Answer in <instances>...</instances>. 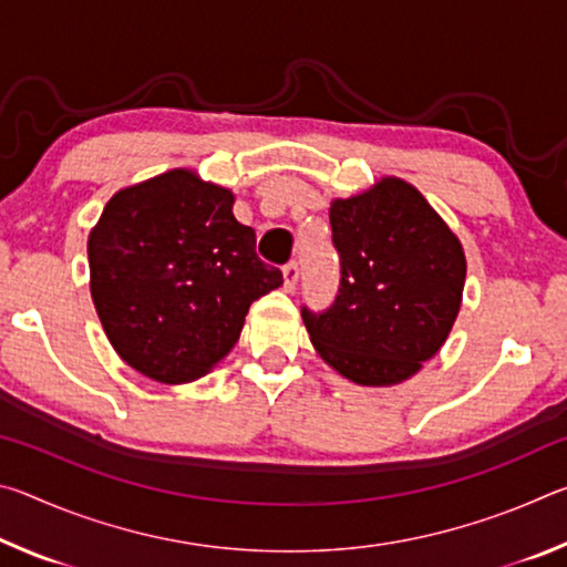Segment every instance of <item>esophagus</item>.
<instances>
[{"label": "esophagus", "mask_w": 567, "mask_h": 567, "mask_svg": "<svg viewBox=\"0 0 567 567\" xmlns=\"http://www.w3.org/2000/svg\"><path fill=\"white\" fill-rule=\"evenodd\" d=\"M282 277H285V290H295L297 280H300V265H297L295 260L287 262L282 267Z\"/></svg>", "instance_id": "1"}]
</instances>
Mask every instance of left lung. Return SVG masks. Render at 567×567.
I'll list each match as a JSON object with an SVG mask.
<instances>
[{"mask_svg": "<svg viewBox=\"0 0 567 567\" xmlns=\"http://www.w3.org/2000/svg\"><path fill=\"white\" fill-rule=\"evenodd\" d=\"M340 290L328 310L302 305L320 358L358 385L415 375L447 340L465 287L457 237L398 177L330 207Z\"/></svg>", "mask_w": 567, "mask_h": 567, "instance_id": "8db88e82", "label": "left lung"}]
</instances>
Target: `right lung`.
<instances>
[{
	"label": "right lung",
	"mask_w": 567,
	"mask_h": 567,
	"mask_svg": "<svg viewBox=\"0 0 567 567\" xmlns=\"http://www.w3.org/2000/svg\"><path fill=\"white\" fill-rule=\"evenodd\" d=\"M233 192L189 169L120 189L90 233V290L120 358L167 385L235 348L249 305L282 285L233 215Z\"/></svg>",
	"instance_id": "obj_1"
}]
</instances>
